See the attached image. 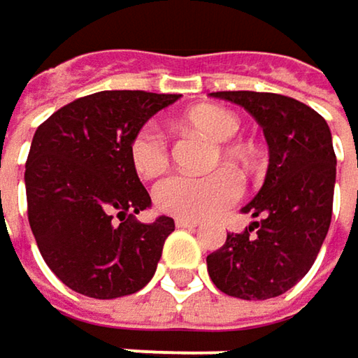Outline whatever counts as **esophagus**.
<instances>
[{"label":"esophagus","mask_w":358,"mask_h":358,"mask_svg":"<svg viewBox=\"0 0 358 358\" xmlns=\"http://www.w3.org/2000/svg\"><path fill=\"white\" fill-rule=\"evenodd\" d=\"M176 227L194 229V227H199V221H192V219H176Z\"/></svg>","instance_id":"obj_1"}]
</instances>
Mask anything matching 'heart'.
<instances>
[{"label":"heart","mask_w":358,"mask_h":358,"mask_svg":"<svg viewBox=\"0 0 358 358\" xmlns=\"http://www.w3.org/2000/svg\"><path fill=\"white\" fill-rule=\"evenodd\" d=\"M184 122L215 141H229L240 131L238 116L219 106H199L184 116ZM225 155L236 159L234 149H225ZM129 159L141 178L159 176L170 164V143L166 133L153 122L139 127L129 143ZM242 194V178L231 170H219L209 176L174 174L153 188V203L166 215L199 221L215 217L236 205Z\"/></svg>","instance_id":"obj_1"}]
</instances>
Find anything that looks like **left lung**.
<instances>
[{"mask_svg":"<svg viewBox=\"0 0 358 358\" xmlns=\"http://www.w3.org/2000/svg\"><path fill=\"white\" fill-rule=\"evenodd\" d=\"M252 114L268 143L262 188L242 213L258 217L207 256L219 291L238 299H271L308 275L332 221L336 153L324 116L271 92H213Z\"/></svg>","mask_w":358,"mask_h":358,"instance_id":"1","label":"left lung"}]
</instances>
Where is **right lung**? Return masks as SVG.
<instances>
[{
  "instance_id": "obj_1",
  "label": "right lung",
  "mask_w": 358,
  "mask_h": 358,
  "mask_svg": "<svg viewBox=\"0 0 358 358\" xmlns=\"http://www.w3.org/2000/svg\"><path fill=\"white\" fill-rule=\"evenodd\" d=\"M178 98L141 90L90 94L50 114L32 137L24 172L30 229L47 266L85 297H124L155 275L174 219H135L151 199L129 143Z\"/></svg>"
}]
</instances>
